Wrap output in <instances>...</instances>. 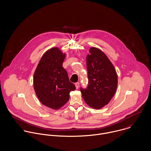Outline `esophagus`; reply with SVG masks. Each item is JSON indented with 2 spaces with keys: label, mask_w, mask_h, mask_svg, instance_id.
<instances>
[{
  "label": "esophagus",
  "mask_w": 151,
  "mask_h": 151,
  "mask_svg": "<svg viewBox=\"0 0 151 151\" xmlns=\"http://www.w3.org/2000/svg\"><path fill=\"white\" fill-rule=\"evenodd\" d=\"M75 86H76V89H78V88H79L80 83H79L78 82H77V83H76L75 84Z\"/></svg>",
  "instance_id": "esophagus-1"
}]
</instances>
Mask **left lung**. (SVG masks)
<instances>
[{"label": "left lung", "mask_w": 151, "mask_h": 151, "mask_svg": "<svg viewBox=\"0 0 151 151\" xmlns=\"http://www.w3.org/2000/svg\"><path fill=\"white\" fill-rule=\"evenodd\" d=\"M86 56L88 84L80 88L83 98L91 108L99 109L108 105L117 86V75L113 64L100 49L92 47Z\"/></svg>", "instance_id": "1"}]
</instances>
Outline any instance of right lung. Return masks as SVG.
Listing matches in <instances>:
<instances>
[{"label":"right lung","instance_id":"add662e5","mask_svg":"<svg viewBox=\"0 0 151 151\" xmlns=\"http://www.w3.org/2000/svg\"><path fill=\"white\" fill-rule=\"evenodd\" d=\"M65 54L58 47L47 50L42 56L34 74L35 93L43 105L59 109L67 102L70 92L76 86L69 80L63 67Z\"/></svg>","mask_w":151,"mask_h":151}]
</instances>
